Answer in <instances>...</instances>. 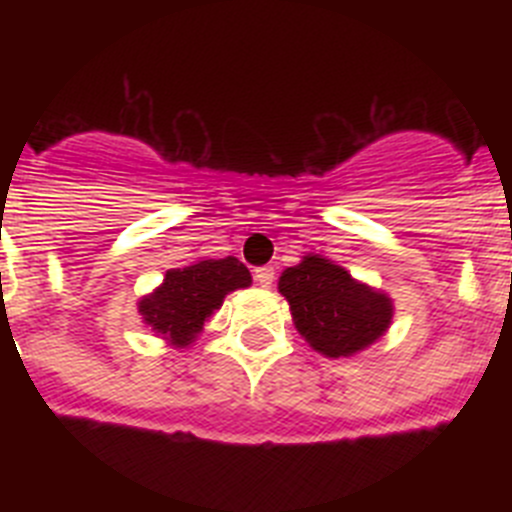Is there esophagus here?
Listing matches in <instances>:
<instances>
[{
    "label": "esophagus",
    "mask_w": 512,
    "mask_h": 512,
    "mask_svg": "<svg viewBox=\"0 0 512 512\" xmlns=\"http://www.w3.org/2000/svg\"><path fill=\"white\" fill-rule=\"evenodd\" d=\"M253 279H256L259 287L269 289L271 284H274V269H271V266H259V269L253 271Z\"/></svg>",
    "instance_id": "34e87169"
}]
</instances>
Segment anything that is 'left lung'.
<instances>
[{
    "label": "left lung",
    "mask_w": 512,
    "mask_h": 512,
    "mask_svg": "<svg viewBox=\"0 0 512 512\" xmlns=\"http://www.w3.org/2000/svg\"><path fill=\"white\" fill-rule=\"evenodd\" d=\"M279 292L289 302L295 328L328 359L354 356L372 346L392 323V300L356 282L343 266L307 253L279 277Z\"/></svg>",
    "instance_id": "8db88e82"
}]
</instances>
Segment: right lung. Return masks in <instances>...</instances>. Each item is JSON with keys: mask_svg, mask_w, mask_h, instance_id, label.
<instances>
[{"mask_svg": "<svg viewBox=\"0 0 512 512\" xmlns=\"http://www.w3.org/2000/svg\"><path fill=\"white\" fill-rule=\"evenodd\" d=\"M251 284V271L235 259H207L184 269H169L164 284L138 302L143 323L151 325L171 346L184 348L202 333L225 295Z\"/></svg>", "mask_w": 512, "mask_h": 512, "instance_id": "obj_1", "label": "right lung"}]
</instances>
